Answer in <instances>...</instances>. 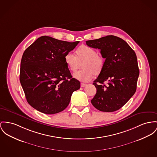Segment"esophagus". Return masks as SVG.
<instances>
[{
    "mask_svg": "<svg viewBox=\"0 0 157 157\" xmlns=\"http://www.w3.org/2000/svg\"><path fill=\"white\" fill-rule=\"evenodd\" d=\"M87 85L86 83H81V87H84Z\"/></svg>",
    "mask_w": 157,
    "mask_h": 157,
    "instance_id": "obj_1",
    "label": "esophagus"
}]
</instances>
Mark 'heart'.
<instances>
[{
	"mask_svg": "<svg viewBox=\"0 0 157 157\" xmlns=\"http://www.w3.org/2000/svg\"><path fill=\"white\" fill-rule=\"evenodd\" d=\"M76 56L73 53H67L65 57V63L69 70L75 73L81 67L83 70L74 74V77L83 82L90 81L94 75L102 71L105 65L104 57L99 55L96 49L89 46L82 45L75 51Z\"/></svg>",
	"mask_w": 157,
	"mask_h": 157,
	"instance_id": "obj_1",
	"label": "heart"
}]
</instances>
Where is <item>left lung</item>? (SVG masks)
Masks as SVG:
<instances>
[{"instance_id": "obj_1", "label": "left lung", "mask_w": 157, "mask_h": 157, "mask_svg": "<svg viewBox=\"0 0 157 157\" xmlns=\"http://www.w3.org/2000/svg\"><path fill=\"white\" fill-rule=\"evenodd\" d=\"M86 43L100 49L105 58L104 67L93 83L96 94L91 103L101 111H117L136 92L139 75L136 53L124 40L112 35Z\"/></svg>"}]
</instances>
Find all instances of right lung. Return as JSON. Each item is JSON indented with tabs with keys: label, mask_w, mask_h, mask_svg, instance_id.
<instances>
[{
	"label": "right lung",
	"mask_w": 157,
	"mask_h": 157,
	"mask_svg": "<svg viewBox=\"0 0 157 157\" xmlns=\"http://www.w3.org/2000/svg\"><path fill=\"white\" fill-rule=\"evenodd\" d=\"M78 43L44 36L25 49L21 59L20 80L33 108L46 114H54L68 106L80 83L73 78L64 57Z\"/></svg>",
	"instance_id": "right-lung-1"
}]
</instances>
